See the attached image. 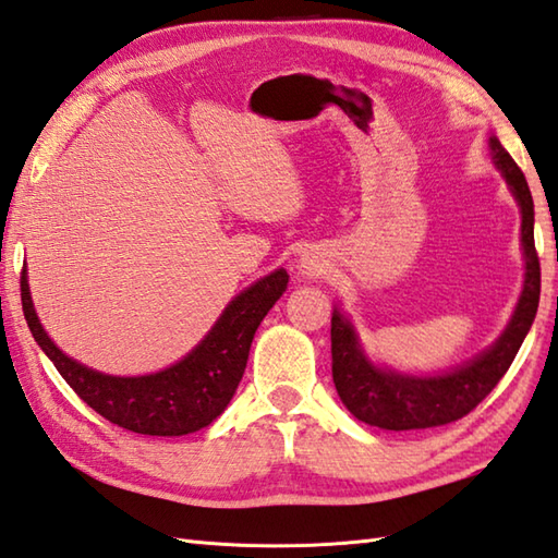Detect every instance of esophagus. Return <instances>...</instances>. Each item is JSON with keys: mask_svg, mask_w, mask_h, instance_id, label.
Listing matches in <instances>:
<instances>
[{"mask_svg": "<svg viewBox=\"0 0 558 558\" xmlns=\"http://www.w3.org/2000/svg\"><path fill=\"white\" fill-rule=\"evenodd\" d=\"M300 268H302V272L307 278H316V276H322V272H324L322 260L316 258V256H310V254L300 260Z\"/></svg>", "mask_w": 558, "mask_h": 558, "instance_id": "esophagus-1", "label": "esophagus"}]
</instances>
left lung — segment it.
<instances>
[{"instance_id":"left-lung-1","label":"left lung","mask_w":558,"mask_h":558,"mask_svg":"<svg viewBox=\"0 0 558 558\" xmlns=\"http://www.w3.org/2000/svg\"><path fill=\"white\" fill-rule=\"evenodd\" d=\"M490 151L522 213V248H525V288L515 314L496 345L454 373L409 377L385 373L363 355L353 326L341 314L331 316V369L338 397L357 421L385 430H423L464 418L482 403L508 373L539 307V256L534 248V203L525 173L490 137Z\"/></svg>"}]
</instances>
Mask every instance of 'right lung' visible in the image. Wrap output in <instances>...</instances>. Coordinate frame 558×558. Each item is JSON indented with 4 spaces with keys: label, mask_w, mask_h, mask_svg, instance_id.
Instances as JSON below:
<instances>
[{
    "label": "right lung",
    "mask_w": 558,
    "mask_h": 558,
    "mask_svg": "<svg viewBox=\"0 0 558 558\" xmlns=\"http://www.w3.org/2000/svg\"><path fill=\"white\" fill-rule=\"evenodd\" d=\"M286 288L288 272L282 268L260 278L229 302L195 351L163 373L147 377L101 375L64 355L43 331L33 310L26 270L21 272V304L43 353L52 360L74 395L98 416L140 435H185L210 425L232 401L258 324Z\"/></svg>",
    "instance_id": "1"
}]
</instances>
